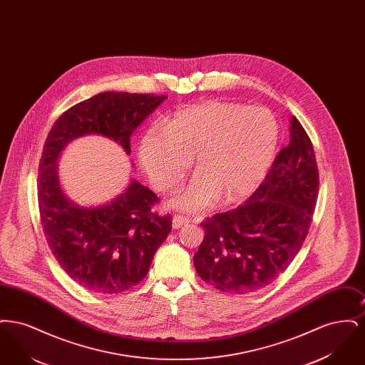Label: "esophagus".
Returning <instances> with one entry per match:
<instances>
[{
    "label": "esophagus",
    "instance_id": "34e87169",
    "mask_svg": "<svg viewBox=\"0 0 365 365\" xmlns=\"http://www.w3.org/2000/svg\"><path fill=\"white\" fill-rule=\"evenodd\" d=\"M190 220H189V217H186V216H182V215H174V217H173V227L174 228H180L182 226H185V225H187Z\"/></svg>",
    "mask_w": 365,
    "mask_h": 365
}]
</instances>
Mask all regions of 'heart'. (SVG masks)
I'll use <instances>...</instances> for the list:
<instances>
[{"mask_svg": "<svg viewBox=\"0 0 365 365\" xmlns=\"http://www.w3.org/2000/svg\"><path fill=\"white\" fill-rule=\"evenodd\" d=\"M279 125L271 110L208 101L178 110L149 130L139 143V158L155 187L174 189L194 156L195 174L170 201L179 210H200L242 200L268 174L278 148Z\"/></svg>", "mask_w": 365, "mask_h": 365, "instance_id": "1", "label": "heart"}]
</instances>
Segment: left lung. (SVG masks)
Segmentation results:
<instances>
[{"mask_svg":"<svg viewBox=\"0 0 365 365\" xmlns=\"http://www.w3.org/2000/svg\"><path fill=\"white\" fill-rule=\"evenodd\" d=\"M319 171L312 142L290 119V140L264 182L237 209L201 223L194 255L200 278L220 292L246 294L271 284L294 260L312 223Z\"/></svg>","mask_w":365,"mask_h":365,"instance_id":"8db88e82","label":"left lung"}]
</instances>
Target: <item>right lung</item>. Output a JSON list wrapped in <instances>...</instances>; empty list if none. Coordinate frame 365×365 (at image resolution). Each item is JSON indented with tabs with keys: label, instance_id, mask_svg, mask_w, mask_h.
Returning a JSON list of instances; mask_svg holds the SVG:
<instances>
[{
	"label": "right lung",
	"instance_id": "1",
	"mask_svg": "<svg viewBox=\"0 0 365 365\" xmlns=\"http://www.w3.org/2000/svg\"><path fill=\"white\" fill-rule=\"evenodd\" d=\"M165 98L122 91L97 94L64 112L43 145L38 170L42 228L61 268L88 292L116 294L142 282L171 232V217L152 212L156 194L134 179L112 201L79 207L60 186L57 161L68 143L90 134L113 139L130 155L133 133Z\"/></svg>",
	"mask_w": 365,
	"mask_h": 365
}]
</instances>
